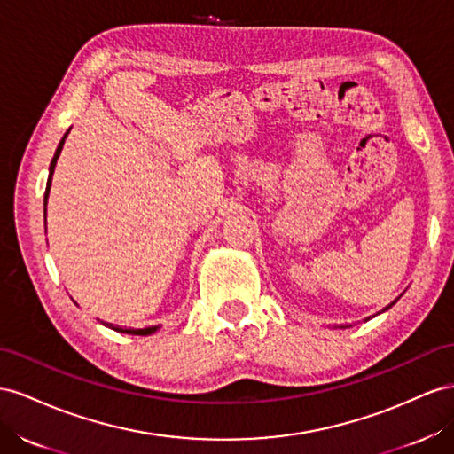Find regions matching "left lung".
<instances>
[{
  "label": "left lung",
  "mask_w": 454,
  "mask_h": 454,
  "mask_svg": "<svg viewBox=\"0 0 454 454\" xmlns=\"http://www.w3.org/2000/svg\"><path fill=\"white\" fill-rule=\"evenodd\" d=\"M397 301H399V296H397V299H395V301H394V302H392V304H387V306H386V308H384V309H382V312H386V309H390V308H392V306H394V304H395V302H397ZM346 327H348V325H346Z\"/></svg>",
  "instance_id": "1"
}]
</instances>
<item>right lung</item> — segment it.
Instances as JSON below:
<instances>
[{"mask_svg":"<svg viewBox=\"0 0 454 454\" xmlns=\"http://www.w3.org/2000/svg\"><path fill=\"white\" fill-rule=\"evenodd\" d=\"M68 133H70V129L67 133H64V137H62V140L59 142V148H57V152H55V158H53V161H51V165H49V178H47V188H45V198H43V205H45V224H47V200H49V192H51V180H53V173H55V167H57V160H59V155H60V152H62V146H64V140H67V137H68ZM47 230V228H45ZM102 325L105 327H110V329H114V331H120V333H125V334H138V336H148V334H152V333H155L160 329V325H155V327H146V329H131V327H118V325H114V323H108V321H100Z\"/></svg>","mask_w":454,"mask_h":454,"instance_id":"add662e5","label":"right lung"}]
</instances>
